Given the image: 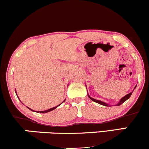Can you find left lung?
Wrapping results in <instances>:
<instances>
[{
  "label": "left lung",
  "mask_w": 149,
  "mask_h": 149,
  "mask_svg": "<svg viewBox=\"0 0 149 149\" xmlns=\"http://www.w3.org/2000/svg\"><path fill=\"white\" fill-rule=\"evenodd\" d=\"M136 86H135V88H136ZM132 92H133V91H132ZM132 92H130V93L127 94V95H125V96L124 97H123V98L121 99V100H120V101L119 103L118 104H116V106H120V104H122L123 103V102H125L126 100H127L128 99H129L130 97V96L132 95ZM88 97H89V98L90 99V100L93 101V102H96V103L100 104H101V105H104V106H107V107H109V104H107V103H104V102H102V101L95 100V99H93V98H92V97H90V96H89V95H88Z\"/></svg>",
  "instance_id": "obj_1"
}]
</instances>
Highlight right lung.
I'll return each instance as SVG.
<instances>
[{
  "label": "right lung",
  "instance_id": "right-lung-1",
  "mask_svg": "<svg viewBox=\"0 0 149 149\" xmlns=\"http://www.w3.org/2000/svg\"><path fill=\"white\" fill-rule=\"evenodd\" d=\"M15 92H16V90H15ZM59 105H60V104H59ZM59 106H57V107H53V108H51V109H48V110H46V111H38V113H47V112H49V111H52V110H54V109H55L57 107H59ZM28 109H29V108H28ZM30 110H31V109H29ZM32 111H33V110H31Z\"/></svg>",
  "mask_w": 149,
  "mask_h": 149
}]
</instances>
